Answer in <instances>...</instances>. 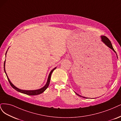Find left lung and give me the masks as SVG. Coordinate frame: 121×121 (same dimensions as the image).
I'll list each match as a JSON object with an SVG mask.
<instances>
[{
    "label": "left lung",
    "mask_w": 121,
    "mask_h": 121,
    "mask_svg": "<svg viewBox=\"0 0 121 121\" xmlns=\"http://www.w3.org/2000/svg\"><path fill=\"white\" fill-rule=\"evenodd\" d=\"M100 38H101V41H102V42H103V43H104L106 45L107 47H108L109 48H110L111 49H112L113 51H114L115 53H116V52H115V50L114 49V48H113V47H112V43H111V41H110V40L108 39L107 37H106V36H100ZM116 55H117V58H118V56H117V54H116ZM75 93H76V94L77 95H78V96H80V97H83V98H86V97H84V96H82L81 95H78V94H77V93H76L75 92Z\"/></svg>",
    "instance_id": "left-lung-1"
}]
</instances>
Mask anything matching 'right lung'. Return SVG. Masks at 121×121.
<instances>
[{"mask_svg": "<svg viewBox=\"0 0 121 121\" xmlns=\"http://www.w3.org/2000/svg\"><path fill=\"white\" fill-rule=\"evenodd\" d=\"M7 51L6 52V54H5V56L6 55V53H7ZM5 60L4 61V72H5V73L6 74V76L7 77V79H8L9 80V82L10 84V85L11 86H12V87L13 88H14L15 90H16L17 91L19 92H21V93H24V94H26V95H40V94H41L44 91H45L46 89L48 88L49 85V83H50V79H51V74L53 72V71L55 70L56 67L54 68L53 70H52L50 72V73H49V75L48 76V79H47V83H46V84L44 85V86L42 87L41 88H40V89H36V90H29V91H26V90H22V89H19L16 86H15L11 82V81H10L9 78L8 77V76L7 75V74H6V72L5 71Z\"/></svg>", "mask_w": 121, "mask_h": 121, "instance_id": "obj_1", "label": "right lung"}]
</instances>
